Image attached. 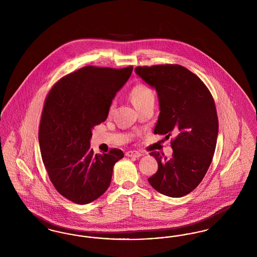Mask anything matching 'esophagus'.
<instances>
[{
  "label": "esophagus",
  "mask_w": 257,
  "mask_h": 257,
  "mask_svg": "<svg viewBox=\"0 0 257 257\" xmlns=\"http://www.w3.org/2000/svg\"><path fill=\"white\" fill-rule=\"evenodd\" d=\"M125 154H126V156H128V157H135V158H138V157H141V156H142L141 152L136 151V150H130V151H127Z\"/></svg>",
  "instance_id": "esophagus-1"
}]
</instances>
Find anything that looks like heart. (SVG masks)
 <instances>
[{"label":"heart","instance_id":"obj_1","mask_svg":"<svg viewBox=\"0 0 257 257\" xmlns=\"http://www.w3.org/2000/svg\"><path fill=\"white\" fill-rule=\"evenodd\" d=\"M130 99L133 102L135 107L139 109L145 104L149 102H154V92L150 87L144 85L138 84L133 86L130 90ZM114 108V104L111 103L109 107V114H110Z\"/></svg>","mask_w":257,"mask_h":257}]
</instances>
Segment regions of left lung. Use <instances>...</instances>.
<instances>
[{"label": "left lung", "mask_w": 257, "mask_h": 257, "mask_svg": "<svg viewBox=\"0 0 257 257\" xmlns=\"http://www.w3.org/2000/svg\"><path fill=\"white\" fill-rule=\"evenodd\" d=\"M135 70L158 93L161 111L154 134L174 136L171 157L150 153L158 171L148 182L162 195L186 196L202 181L214 156L219 131L215 101L205 84L182 65L137 66Z\"/></svg>", "instance_id": "8db88e82"}]
</instances>
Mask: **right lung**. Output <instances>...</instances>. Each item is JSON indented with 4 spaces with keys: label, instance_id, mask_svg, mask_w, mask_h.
I'll list each match as a JSON object with an SVG mask.
<instances>
[{
    "label": "right lung",
    "instance_id": "obj_1",
    "mask_svg": "<svg viewBox=\"0 0 257 257\" xmlns=\"http://www.w3.org/2000/svg\"><path fill=\"white\" fill-rule=\"evenodd\" d=\"M132 71V65L85 66L62 77L45 98L38 130L41 157L56 190L74 203L86 204L102 196L114 164L124 156L117 148L93 154L89 140Z\"/></svg>",
    "mask_w": 257,
    "mask_h": 257
}]
</instances>
